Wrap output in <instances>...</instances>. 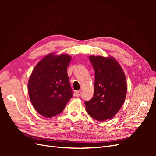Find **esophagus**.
I'll use <instances>...</instances> for the list:
<instances>
[{"mask_svg": "<svg viewBox=\"0 0 156 156\" xmlns=\"http://www.w3.org/2000/svg\"><path fill=\"white\" fill-rule=\"evenodd\" d=\"M81 92L80 90H77L75 92V95H76L77 97H79L80 96H81Z\"/></svg>", "mask_w": 156, "mask_h": 156, "instance_id": "34e87169", "label": "esophagus"}]
</instances>
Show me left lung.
Returning a JSON list of instances; mask_svg holds the SVG:
<instances>
[{
  "label": "left lung",
  "instance_id": "left-lung-1",
  "mask_svg": "<svg viewBox=\"0 0 156 156\" xmlns=\"http://www.w3.org/2000/svg\"><path fill=\"white\" fill-rule=\"evenodd\" d=\"M89 60L95 71L94 92L84 104L94 119L105 121L114 117L123 105L127 93L126 76L112 56H90Z\"/></svg>",
  "mask_w": 156,
  "mask_h": 156
}]
</instances>
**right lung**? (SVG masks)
<instances>
[{"label":"right lung","instance_id":"add662e5","mask_svg":"<svg viewBox=\"0 0 156 156\" xmlns=\"http://www.w3.org/2000/svg\"><path fill=\"white\" fill-rule=\"evenodd\" d=\"M72 57L67 54L45 56L33 69L28 82L32 104L40 115L53 117L62 112L73 96L67 68Z\"/></svg>","mask_w":156,"mask_h":156}]
</instances>
